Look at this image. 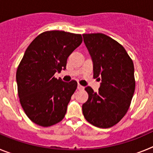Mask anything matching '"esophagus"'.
I'll return each instance as SVG.
<instances>
[{"mask_svg":"<svg viewBox=\"0 0 153 153\" xmlns=\"http://www.w3.org/2000/svg\"><path fill=\"white\" fill-rule=\"evenodd\" d=\"M77 89L79 90H83V86H81V85H79V84H78L77 85Z\"/></svg>","mask_w":153,"mask_h":153,"instance_id":"1","label":"esophagus"}]
</instances>
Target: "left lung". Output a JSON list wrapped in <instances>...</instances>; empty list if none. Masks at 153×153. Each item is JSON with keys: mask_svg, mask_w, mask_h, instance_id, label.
<instances>
[{"mask_svg": "<svg viewBox=\"0 0 153 153\" xmlns=\"http://www.w3.org/2000/svg\"><path fill=\"white\" fill-rule=\"evenodd\" d=\"M91 56L98 92L85 88L89 98L82 106L85 119L100 128L118 123L129 109L135 91L134 65L124 47L103 33L83 34Z\"/></svg>", "mask_w": 153, "mask_h": 153, "instance_id": "obj_1", "label": "left lung"}]
</instances>
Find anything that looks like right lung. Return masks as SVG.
Listing matches in <instances>:
<instances>
[{
    "label": "right lung",
    "instance_id": "add662e5",
    "mask_svg": "<svg viewBox=\"0 0 153 153\" xmlns=\"http://www.w3.org/2000/svg\"><path fill=\"white\" fill-rule=\"evenodd\" d=\"M82 41L80 34L46 31L27 48L16 79L21 106L34 123L47 127L64 118L77 83L63 82L54 74L66 69L67 58Z\"/></svg>",
    "mask_w": 153,
    "mask_h": 153
}]
</instances>
